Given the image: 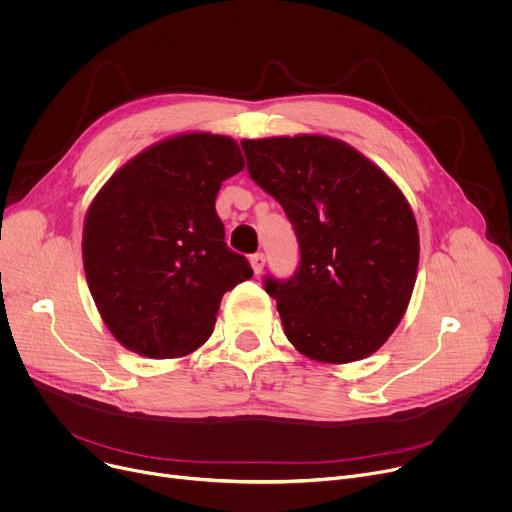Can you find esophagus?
<instances>
[{"label":"esophagus","mask_w":512,"mask_h":512,"mask_svg":"<svg viewBox=\"0 0 512 512\" xmlns=\"http://www.w3.org/2000/svg\"><path fill=\"white\" fill-rule=\"evenodd\" d=\"M251 267H253V271L259 275L261 271H263V267H265V255L263 253H255V255H251Z\"/></svg>","instance_id":"esophagus-1"}]
</instances>
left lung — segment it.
Listing matches in <instances>:
<instances>
[{
    "mask_svg": "<svg viewBox=\"0 0 512 512\" xmlns=\"http://www.w3.org/2000/svg\"><path fill=\"white\" fill-rule=\"evenodd\" d=\"M241 145L251 178L283 206L300 243L294 277H265L287 340L328 364L371 356L403 320L417 279L419 233L405 194L330 135Z\"/></svg>",
    "mask_w": 512,
    "mask_h": 512,
    "instance_id": "obj_1",
    "label": "left lung"
}]
</instances>
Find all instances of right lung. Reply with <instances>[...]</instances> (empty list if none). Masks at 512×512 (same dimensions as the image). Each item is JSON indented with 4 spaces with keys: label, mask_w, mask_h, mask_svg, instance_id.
<instances>
[{
    "label": "right lung",
    "mask_w": 512,
    "mask_h": 512,
    "mask_svg": "<svg viewBox=\"0 0 512 512\" xmlns=\"http://www.w3.org/2000/svg\"><path fill=\"white\" fill-rule=\"evenodd\" d=\"M243 168L233 137L178 133L123 164L93 198L85 275L105 326L127 350L194 352L210 338L225 291L253 275L227 247L214 208L218 188Z\"/></svg>",
    "instance_id": "1"
}]
</instances>
